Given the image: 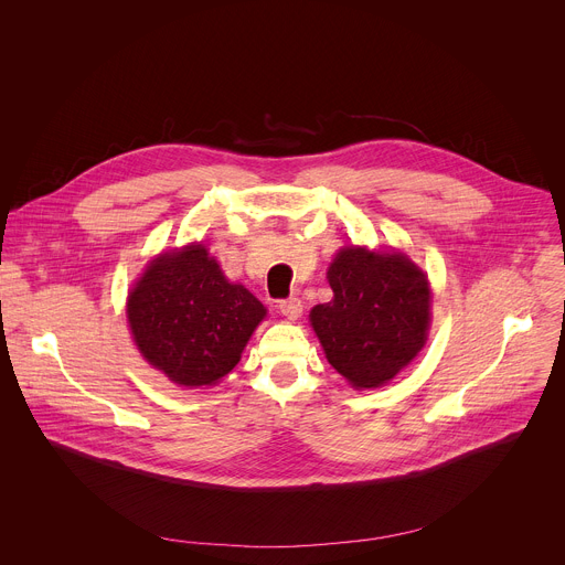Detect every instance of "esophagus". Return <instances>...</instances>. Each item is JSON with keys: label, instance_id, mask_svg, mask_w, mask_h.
<instances>
[{"label": "esophagus", "instance_id": "obj_1", "mask_svg": "<svg viewBox=\"0 0 565 565\" xmlns=\"http://www.w3.org/2000/svg\"><path fill=\"white\" fill-rule=\"evenodd\" d=\"M279 312H281L284 317H288V319H297V317H301V312H303V303H301V299H297V297L281 299V301H279Z\"/></svg>", "mask_w": 565, "mask_h": 565}]
</instances>
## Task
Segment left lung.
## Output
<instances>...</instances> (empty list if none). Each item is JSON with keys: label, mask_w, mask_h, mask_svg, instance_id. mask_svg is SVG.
Wrapping results in <instances>:
<instances>
[{"label": "left lung", "mask_w": 565, "mask_h": 565, "mask_svg": "<svg viewBox=\"0 0 565 565\" xmlns=\"http://www.w3.org/2000/svg\"><path fill=\"white\" fill-rule=\"evenodd\" d=\"M329 284L333 299L310 310L327 360L355 388L386 384L427 342V275L402 253L351 246L335 255Z\"/></svg>", "instance_id": "left-lung-1"}]
</instances>
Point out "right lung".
Here are the masks:
<instances>
[{"label": "right lung", "mask_w": 565, "mask_h": 565, "mask_svg": "<svg viewBox=\"0 0 565 565\" xmlns=\"http://www.w3.org/2000/svg\"><path fill=\"white\" fill-rule=\"evenodd\" d=\"M264 317V303L230 284L203 244L158 255L127 299L138 351L181 386L227 375Z\"/></svg>", "instance_id": "1"}]
</instances>
